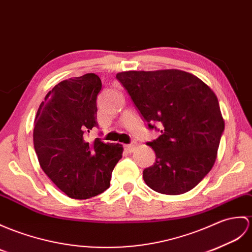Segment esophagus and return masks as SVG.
Segmentation results:
<instances>
[{"label":"esophagus","instance_id":"34e87169","mask_svg":"<svg viewBox=\"0 0 252 252\" xmlns=\"http://www.w3.org/2000/svg\"><path fill=\"white\" fill-rule=\"evenodd\" d=\"M125 148H126V151H128V153H133L134 149L136 148V143L132 142L131 144H127V145H126V146H125Z\"/></svg>","mask_w":252,"mask_h":252}]
</instances>
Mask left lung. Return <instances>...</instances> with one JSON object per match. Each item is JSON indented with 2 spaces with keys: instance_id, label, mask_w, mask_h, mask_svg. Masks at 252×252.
Here are the masks:
<instances>
[{
  "instance_id": "8db88e82",
  "label": "left lung",
  "mask_w": 252,
  "mask_h": 252,
  "mask_svg": "<svg viewBox=\"0 0 252 252\" xmlns=\"http://www.w3.org/2000/svg\"><path fill=\"white\" fill-rule=\"evenodd\" d=\"M148 124L161 135L147 143L156 162L144 169L146 185L162 194H183L206 176L224 131L218 98L196 76L179 69L116 75Z\"/></svg>"
}]
</instances>
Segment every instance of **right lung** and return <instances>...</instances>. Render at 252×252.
<instances>
[{"instance_id":"1","label":"right lung","mask_w":252,"mask_h":252,"mask_svg":"<svg viewBox=\"0 0 252 252\" xmlns=\"http://www.w3.org/2000/svg\"><path fill=\"white\" fill-rule=\"evenodd\" d=\"M101 88V79L93 73L63 80L47 93L35 116L33 142L39 165L58 188L76 200L109 188L124 150L120 144L86 139L97 126Z\"/></svg>"}]
</instances>
